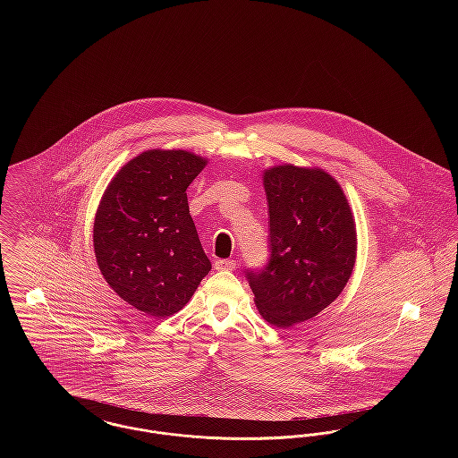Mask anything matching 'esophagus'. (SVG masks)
I'll list each match as a JSON object with an SVG mask.
<instances>
[{"label":"esophagus","instance_id":"34e87169","mask_svg":"<svg viewBox=\"0 0 458 458\" xmlns=\"http://www.w3.org/2000/svg\"><path fill=\"white\" fill-rule=\"evenodd\" d=\"M215 267L219 269V271H232V269L237 267V262L233 261V259H218V261L215 262Z\"/></svg>","mask_w":458,"mask_h":458}]
</instances>
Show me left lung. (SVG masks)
I'll use <instances>...</instances> for the list:
<instances>
[{
  "instance_id": "1",
  "label": "left lung",
  "mask_w": 458,
  "mask_h": 458,
  "mask_svg": "<svg viewBox=\"0 0 458 458\" xmlns=\"http://www.w3.org/2000/svg\"><path fill=\"white\" fill-rule=\"evenodd\" d=\"M269 259L245 278L262 318L290 327L318 316L345 288L355 262L347 197L323 170L276 166L264 174Z\"/></svg>"
}]
</instances>
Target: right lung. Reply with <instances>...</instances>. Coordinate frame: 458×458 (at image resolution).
Returning <instances> with one entry per match:
<instances>
[{
	"label": "right lung",
	"instance_id": "right-lung-1",
	"mask_svg": "<svg viewBox=\"0 0 458 458\" xmlns=\"http://www.w3.org/2000/svg\"><path fill=\"white\" fill-rule=\"evenodd\" d=\"M206 159L148 151L129 161L101 199L94 252L109 286L148 316L166 318L191 301L211 271L189 211L187 187Z\"/></svg>",
	"mask_w": 458,
	"mask_h": 458
}]
</instances>
